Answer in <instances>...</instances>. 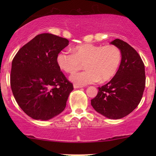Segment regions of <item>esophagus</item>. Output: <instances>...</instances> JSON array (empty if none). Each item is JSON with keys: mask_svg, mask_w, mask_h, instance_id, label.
<instances>
[{"mask_svg": "<svg viewBox=\"0 0 156 156\" xmlns=\"http://www.w3.org/2000/svg\"><path fill=\"white\" fill-rule=\"evenodd\" d=\"M74 88V89H80V88H82V86H80V85H77V84H74L73 85Z\"/></svg>", "mask_w": 156, "mask_h": 156, "instance_id": "esophagus-1", "label": "esophagus"}]
</instances>
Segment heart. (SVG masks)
<instances>
[{
    "label": "heart",
    "instance_id": "1",
    "mask_svg": "<svg viewBox=\"0 0 156 156\" xmlns=\"http://www.w3.org/2000/svg\"><path fill=\"white\" fill-rule=\"evenodd\" d=\"M74 53L62 51L57 55V65L67 73H74L84 64L86 70L74 73L69 80L80 86L104 82L109 80L118 71L121 62V52L113 44L97 45L86 43L74 47Z\"/></svg>",
    "mask_w": 156,
    "mask_h": 156
}]
</instances>
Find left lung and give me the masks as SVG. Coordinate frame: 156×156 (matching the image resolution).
<instances>
[{"label":"left lung","instance_id":"1","mask_svg":"<svg viewBox=\"0 0 156 156\" xmlns=\"http://www.w3.org/2000/svg\"><path fill=\"white\" fill-rule=\"evenodd\" d=\"M110 44L121 50L120 66L109 82L98 87L91 104L106 118L119 119L133 112L141 100L146 84L145 67L138 53L127 42L116 39Z\"/></svg>","mask_w":156,"mask_h":156}]
</instances>
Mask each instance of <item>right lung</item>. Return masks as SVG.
<instances>
[{
    "label": "right lung",
    "instance_id": "right-lung-1",
    "mask_svg": "<svg viewBox=\"0 0 156 156\" xmlns=\"http://www.w3.org/2000/svg\"><path fill=\"white\" fill-rule=\"evenodd\" d=\"M68 44L65 38L42 33L22 47L12 59V94L32 119L50 120L66 107L73 85L60 71L57 57Z\"/></svg>",
    "mask_w": 156,
    "mask_h": 156
}]
</instances>
